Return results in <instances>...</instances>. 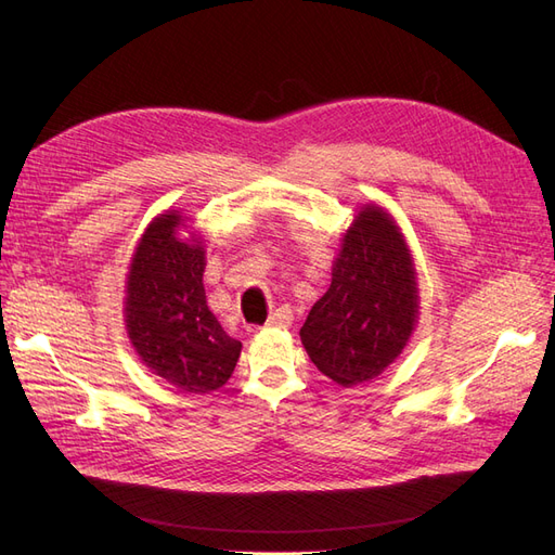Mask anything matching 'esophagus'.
<instances>
[{
    "label": "esophagus",
    "mask_w": 555,
    "mask_h": 555,
    "mask_svg": "<svg viewBox=\"0 0 555 555\" xmlns=\"http://www.w3.org/2000/svg\"><path fill=\"white\" fill-rule=\"evenodd\" d=\"M292 322H294L292 308H289V306H282V308H278L271 317H268L266 326H280V328H284V326H289Z\"/></svg>",
    "instance_id": "1"
}]
</instances>
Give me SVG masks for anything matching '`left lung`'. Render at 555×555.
<instances>
[{"mask_svg":"<svg viewBox=\"0 0 555 555\" xmlns=\"http://www.w3.org/2000/svg\"><path fill=\"white\" fill-rule=\"evenodd\" d=\"M414 322L410 249L391 217L367 206L345 233L331 287L300 326V343L319 373L354 386L393 363Z\"/></svg>","mask_w":555,"mask_h":555,"instance_id":"8db88e82","label":"left lung"}]
</instances>
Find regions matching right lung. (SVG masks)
<instances>
[{
	"label": "right lung",
	"instance_id": "add662e5",
	"mask_svg": "<svg viewBox=\"0 0 555 555\" xmlns=\"http://www.w3.org/2000/svg\"><path fill=\"white\" fill-rule=\"evenodd\" d=\"M180 215L164 212L133 251L127 278V333L141 361L182 393H210L231 377L241 343L210 312L198 243L178 238Z\"/></svg>",
	"mask_w": 555,
	"mask_h": 555
}]
</instances>
